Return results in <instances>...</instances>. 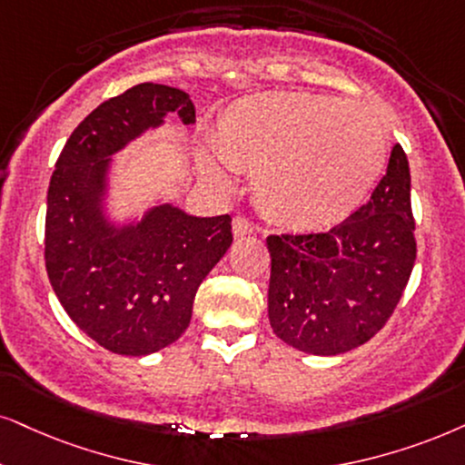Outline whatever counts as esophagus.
<instances>
[{"instance_id": "esophagus-1", "label": "esophagus", "mask_w": 465, "mask_h": 465, "mask_svg": "<svg viewBox=\"0 0 465 465\" xmlns=\"http://www.w3.org/2000/svg\"><path fill=\"white\" fill-rule=\"evenodd\" d=\"M252 232H255V227H252V223L246 219V216H236V219H233V236L244 238L251 236Z\"/></svg>"}]
</instances>
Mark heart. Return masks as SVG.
I'll use <instances>...</instances> for the list:
<instances>
[{
	"label": "heart",
	"instance_id": "heart-1",
	"mask_svg": "<svg viewBox=\"0 0 465 465\" xmlns=\"http://www.w3.org/2000/svg\"><path fill=\"white\" fill-rule=\"evenodd\" d=\"M214 154L252 173L262 213L276 225L320 232L361 208L386 164V131L361 103L309 92H266L223 111L213 133ZM203 175L229 180L210 158Z\"/></svg>",
	"mask_w": 465,
	"mask_h": 465
}]
</instances>
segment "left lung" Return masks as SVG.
I'll return each instance as SVG.
<instances>
[{
    "label": "left lung",
    "mask_w": 465,
    "mask_h": 465,
    "mask_svg": "<svg viewBox=\"0 0 465 465\" xmlns=\"http://www.w3.org/2000/svg\"><path fill=\"white\" fill-rule=\"evenodd\" d=\"M268 317L274 334L317 356L375 337L401 301L416 260L410 167L391 152L371 199L331 232L266 238Z\"/></svg>",
    "instance_id": "left-lung-1"
}]
</instances>
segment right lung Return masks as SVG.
Returning <instances> with one entry per match:
<instances>
[{
	"label": "right lung",
	"instance_id": "1",
	"mask_svg": "<svg viewBox=\"0 0 465 465\" xmlns=\"http://www.w3.org/2000/svg\"><path fill=\"white\" fill-rule=\"evenodd\" d=\"M178 114L195 124L191 96L139 84L98 104L64 145L46 193L45 263L70 320L104 350L145 356L191 324L195 293L232 244V216H189L158 205L139 225L114 232L101 219L107 156Z\"/></svg>",
	"mask_w": 465,
	"mask_h": 465
}]
</instances>
